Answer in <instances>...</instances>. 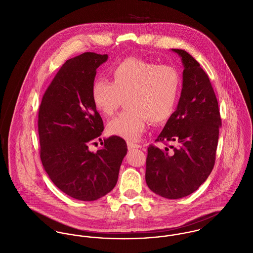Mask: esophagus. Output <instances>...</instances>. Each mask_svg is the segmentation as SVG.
I'll list each match as a JSON object with an SVG mask.
<instances>
[{"instance_id": "obj_1", "label": "esophagus", "mask_w": 253, "mask_h": 253, "mask_svg": "<svg viewBox=\"0 0 253 253\" xmlns=\"http://www.w3.org/2000/svg\"><path fill=\"white\" fill-rule=\"evenodd\" d=\"M126 143H127V147H128L129 150H130V149H139V148H141V145L133 143V142H131V141H127Z\"/></svg>"}]
</instances>
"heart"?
I'll return each instance as SVG.
<instances>
[{
	"mask_svg": "<svg viewBox=\"0 0 253 253\" xmlns=\"http://www.w3.org/2000/svg\"><path fill=\"white\" fill-rule=\"evenodd\" d=\"M110 75L112 82L95 80L90 92L104 117H111L125 99L127 110L109 122V134L135 141L148 121L160 125L172 116L180 91V76L173 66L131 56L113 66Z\"/></svg>",
	"mask_w": 253,
	"mask_h": 253,
	"instance_id": "1",
	"label": "heart"
}]
</instances>
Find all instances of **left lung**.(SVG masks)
<instances>
[{
	"mask_svg": "<svg viewBox=\"0 0 253 253\" xmlns=\"http://www.w3.org/2000/svg\"><path fill=\"white\" fill-rule=\"evenodd\" d=\"M172 50L184 65L183 86L176 111L157 142L148 147L145 179L151 191L176 200L194 193L208 179L215 164L221 118L216 96L200 63L183 49Z\"/></svg>",
	"mask_w": 253,
	"mask_h": 253,
	"instance_id": "8db88e82",
	"label": "left lung"
}]
</instances>
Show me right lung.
<instances>
[{
	"instance_id": "obj_1",
	"label": "right lung",
	"mask_w": 253,
	"mask_h": 253,
	"mask_svg": "<svg viewBox=\"0 0 253 253\" xmlns=\"http://www.w3.org/2000/svg\"><path fill=\"white\" fill-rule=\"evenodd\" d=\"M107 54L84 52L67 60L46 88L38 115L40 157L50 180L66 195L95 201L117 184L127 152L126 141L112 135L96 153L88 146L99 139L103 121L91 100L96 69Z\"/></svg>"
}]
</instances>
